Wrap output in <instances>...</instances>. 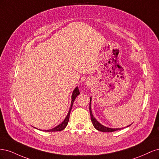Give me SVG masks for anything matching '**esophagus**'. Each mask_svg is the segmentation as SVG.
<instances>
[{"label": "esophagus", "mask_w": 159, "mask_h": 159, "mask_svg": "<svg viewBox=\"0 0 159 159\" xmlns=\"http://www.w3.org/2000/svg\"><path fill=\"white\" fill-rule=\"evenodd\" d=\"M86 84H87V85H91V81H88V82H87V83H86Z\"/></svg>", "instance_id": "34e87169"}]
</instances>
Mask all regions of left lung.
<instances>
[{"label":"left lung","mask_w":159,"mask_h":159,"mask_svg":"<svg viewBox=\"0 0 159 159\" xmlns=\"http://www.w3.org/2000/svg\"><path fill=\"white\" fill-rule=\"evenodd\" d=\"M91 97L90 98V102H89V113H90V116H91V121H92L93 123V127L98 130L99 131H102V132H113L115 131H117V130H119L121 129H115V128H109L107 127H105L103 125L101 124L100 123H99L97 119H96L92 114V111H91ZM129 125V126H130ZM127 126V127H129Z\"/></svg>","instance_id":"8db88e82"}]
</instances>
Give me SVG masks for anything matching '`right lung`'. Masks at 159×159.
Wrapping results in <instances>:
<instances>
[{
  "label": "right lung",
  "mask_w": 159,
  "mask_h": 159,
  "mask_svg": "<svg viewBox=\"0 0 159 159\" xmlns=\"http://www.w3.org/2000/svg\"><path fill=\"white\" fill-rule=\"evenodd\" d=\"M79 94H80V91H79L78 87H76L74 89L73 93H72V95H71V105H70V110H69L68 113V115H67V116L66 117L65 119L60 125H57V126L55 127L54 128H53L52 129H49V130H44V131H47V132L60 131H62V130L64 129L66 127L67 125H68V123L69 121L70 115V112H71V108H72V105H73V103L74 102V101H75L76 97L78 95H79Z\"/></svg>",
  "instance_id": "right-lung-1"
}]
</instances>
